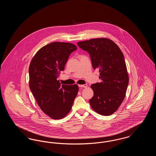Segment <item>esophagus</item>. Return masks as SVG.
Here are the masks:
<instances>
[{"label":"esophagus","mask_w":156,"mask_h":156,"mask_svg":"<svg viewBox=\"0 0 156 156\" xmlns=\"http://www.w3.org/2000/svg\"><path fill=\"white\" fill-rule=\"evenodd\" d=\"M88 87L87 84H84V85H79V87L80 88H87Z\"/></svg>","instance_id":"1"}]
</instances>
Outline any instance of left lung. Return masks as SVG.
I'll list each match as a JSON object with an SVG mask.
<instances>
[{
	"instance_id": "8db88e82",
	"label": "left lung",
	"mask_w": 156,
	"mask_h": 156,
	"mask_svg": "<svg viewBox=\"0 0 156 156\" xmlns=\"http://www.w3.org/2000/svg\"><path fill=\"white\" fill-rule=\"evenodd\" d=\"M78 45L89 54L92 67L100 72L101 82L92 84L89 99L94 111L110 116L116 111L126 95L129 76L124 55L119 47L106 38L80 41Z\"/></svg>"
}]
</instances>
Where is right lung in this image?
Instances as JSON below:
<instances>
[{"label": "right lung", "mask_w": 156, "mask_h": 156, "mask_svg": "<svg viewBox=\"0 0 156 156\" xmlns=\"http://www.w3.org/2000/svg\"><path fill=\"white\" fill-rule=\"evenodd\" d=\"M75 45L53 42L41 48L30 62L29 87L41 111L53 119H61L70 112L78 86L62 85L57 78L63 71Z\"/></svg>", "instance_id": "add662e5"}]
</instances>
